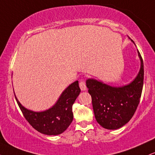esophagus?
Segmentation results:
<instances>
[{"instance_id": "esophagus-1", "label": "esophagus", "mask_w": 155, "mask_h": 155, "mask_svg": "<svg viewBox=\"0 0 155 155\" xmlns=\"http://www.w3.org/2000/svg\"><path fill=\"white\" fill-rule=\"evenodd\" d=\"M79 87H80V89H81L82 91H85V90H87L86 83H85L84 80H81V81H80L79 83Z\"/></svg>"}]
</instances>
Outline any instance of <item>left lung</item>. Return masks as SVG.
<instances>
[{
	"instance_id": "obj_1",
	"label": "left lung",
	"mask_w": 155,
	"mask_h": 155,
	"mask_svg": "<svg viewBox=\"0 0 155 155\" xmlns=\"http://www.w3.org/2000/svg\"><path fill=\"white\" fill-rule=\"evenodd\" d=\"M138 53L140 60V71L129 84L117 87L96 79L87 80L95 120L104 128L117 130L122 127L130 120L139 104L144 71L143 59L138 51Z\"/></svg>"
}]
</instances>
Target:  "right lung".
Segmentation results:
<instances>
[{"label": "right lung", "mask_w": 155, "mask_h": 155, "mask_svg": "<svg viewBox=\"0 0 155 155\" xmlns=\"http://www.w3.org/2000/svg\"><path fill=\"white\" fill-rule=\"evenodd\" d=\"M80 92L79 81H74L64 90L52 107L40 112L27 109L15 95L25 118L33 128L43 134L56 136L63 133L72 122V106Z\"/></svg>", "instance_id": "obj_1"}]
</instances>
